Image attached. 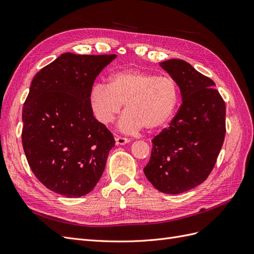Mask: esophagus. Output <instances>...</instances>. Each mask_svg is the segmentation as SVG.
Returning a JSON list of instances; mask_svg holds the SVG:
<instances>
[{
    "label": "esophagus",
    "mask_w": 254,
    "mask_h": 254,
    "mask_svg": "<svg viewBox=\"0 0 254 254\" xmlns=\"http://www.w3.org/2000/svg\"><path fill=\"white\" fill-rule=\"evenodd\" d=\"M129 142H130V139H128V137H123V136L115 137V144L117 145H125Z\"/></svg>",
    "instance_id": "34e87169"
}]
</instances>
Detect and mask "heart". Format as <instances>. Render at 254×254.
Wrapping results in <instances>:
<instances>
[{"mask_svg": "<svg viewBox=\"0 0 254 254\" xmlns=\"http://www.w3.org/2000/svg\"><path fill=\"white\" fill-rule=\"evenodd\" d=\"M178 83L172 77L141 70H124L110 75L109 84L96 83L90 105L104 125L114 121L124 104L119 123L121 131L132 133L143 127L156 129L171 120L179 104Z\"/></svg>", "mask_w": 254, "mask_h": 254, "instance_id": "heart-1", "label": "heart"}]
</instances>
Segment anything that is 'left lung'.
Segmentation results:
<instances>
[{"mask_svg": "<svg viewBox=\"0 0 254 254\" xmlns=\"http://www.w3.org/2000/svg\"><path fill=\"white\" fill-rule=\"evenodd\" d=\"M178 83L182 105L170 124L152 139L144 174L158 190L181 194L210 175L224 144L226 104L215 82L181 59L159 64Z\"/></svg>", "mask_w": 254, "mask_h": 254, "instance_id": "8db88e82", "label": "left lung"}]
</instances>
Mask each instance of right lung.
Instances as JSON below:
<instances>
[{
  "label": "right lung",
  "instance_id": "obj_1",
  "mask_svg": "<svg viewBox=\"0 0 254 254\" xmlns=\"http://www.w3.org/2000/svg\"><path fill=\"white\" fill-rule=\"evenodd\" d=\"M117 55L64 53L36 74L23 106L22 144L43 186L65 197H81L104 173L114 137L93 115L95 78Z\"/></svg>",
  "mask_w": 254,
  "mask_h": 254
}]
</instances>
